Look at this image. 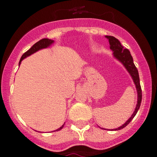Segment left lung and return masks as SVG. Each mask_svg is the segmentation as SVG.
<instances>
[{"label":"left lung","instance_id":"8db88e82","mask_svg":"<svg viewBox=\"0 0 157 157\" xmlns=\"http://www.w3.org/2000/svg\"><path fill=\"white\" fill-rule=\"evenodd\" d=\"M105 37L109 39V44H110V48L113 51V54H114V56L118 59L120 60L122 63L123 64V66L125 67L126 69L127 70V71L130 73V76L132 77L133 81H134V84H135L136 89H137V92H138V103L136 105L135 110H134V113L132 114V116H130V118L123 125H122L121 127H118L116 129H113L115 130H121V129L124 128L126 126H127L130 123V122L134 119V116H136L137 112H138V109L140 108V105L141 103V98H142V94H141V85H140V79H139V75H138V71L137 67H135L134 63V60H133V57L130 54V51L125 48L123 45H121V43L120 42V41L116 38L113 36H105Z\"/></svg>","mask_w":157,"mask_h":157}]
</instances>
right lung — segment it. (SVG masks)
Segmentation results:
<instances>
[{"instance_id": "obj_1", "label": "right lung", "mask_w": 157, "mask_h": 157, "mask_svg": "<svg viewBox=\"0 0 157 157\" xmlns=\"http://www.w3.org/2000/svg\"><path fill=\"white\" fill-rule=\"evenodd\" d=\"M53 42H54L53 40L48 39V38H43V39L40 40V41H38L37 42H36L35 44H34V45L30 48V49H29V50H27V52H24V53L23 54V56H22L21 59H20V61H19V65L20 64L21 61L23 60V59H24V58L27 57V56H30L31 54L34 53V52H36L37 51L40 50V49H42V48H47V47H48L49 45H52ZM63 125H64V124H63ZM63 125H62V127H60L59 128H58L57 130H56V131H58V130H61V129L63 127Z\"/></svg>"}]
</instances>
